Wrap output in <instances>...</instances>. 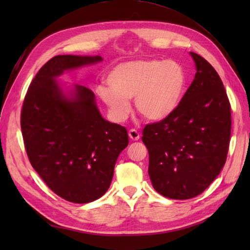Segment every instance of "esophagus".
Instances as JSON below:
<instances>
[{
	"label": "esophagus",
	"mask_w": 250,
	"mask_h": 250,
	"mask_svg": "<svg viewBox=\"0 0 250 250\" xmlns=\"http://www.w3.org/2000/svg\"><path fill=\"white\" fill-rule=\"evenodd\" d=\"M129 137L132 141H139L140 140V133L136 130L132 129L129 131Z\"/></svg>",
	"instance_id": "obj_1"
}]
</instances>
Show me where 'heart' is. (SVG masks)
I'll return each instance as SVG.
<instances>
[{"instance_id":"obj_1","label":"heart","mask_w":250,"mask_h":250,"mask_svg":"<svg viewBox=\"0 0 250 250\" xmlns=\"http://www.w3.org/2000/svg\"><path fill=\"white\" fill-rule=\"evenodd\" d=\"M110 88L101 86L97 92L111 119L124 122L134 99L137 111L150 121L168 118L184 98L187 78L182 65L174 61L133 60L120 63L107 77Z\"/></svg>"}]
</instances>
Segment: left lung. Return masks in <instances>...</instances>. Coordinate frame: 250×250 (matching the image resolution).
<instances>
[{
    "label": "left lung",
    "mask_w": 250,
    "mask_h": 250,
    "mask_svg": "<svg viewBox=\"0 0 250 250\" xmlns=\"http://www.w3.org/2000/svg\"><path fill=\"white\" fill-rule=\"evenodd\" d=\"M190 56L196 73L182 103L168 118L147 125L142 137L153 188L174 200L194 198L214 182L231 134V106L218 73L204 58Z\"/></svg>",
    "instance_id": "left-lung-1"
}]
</instances>
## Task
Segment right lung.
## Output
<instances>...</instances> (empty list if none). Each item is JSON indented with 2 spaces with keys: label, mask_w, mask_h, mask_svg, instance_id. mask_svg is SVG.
<instances>
[{
  "label": "right lung",
  "mask_w": 250,
  "mask_h": 250,
  "mask_svg": "<svg viewBox=\"0 0 250 250\" xmlns=\"http://www.w3.org/2000/svg\"><path fill=\"white\" fill-rule=\"evenodd\" d=\"M101 56L60 55L31 83L21 130L32 167L46 185L72 203H89L108 190L120 152L129 144L125 126L103 118L91 90L59 78L102 62Z\"/></svg>",
  "instance_id": "1"
}]
</instances>
